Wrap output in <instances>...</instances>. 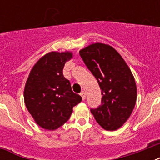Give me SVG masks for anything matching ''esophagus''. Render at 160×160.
I'll list each match as a JSON object with an SVG mask.
<instances>
[{
  "label": "esophagus",
  "instance_id": "1",
  "mask_svg": "<svg viewBox=\"0 0 160 160\" xmlns=\"http://www.w3.org/2000/svg\"><path fill=\"white\" fill-rule=\"evenodd\" d=\"M80 95H81V97H82L83 100H85V91H82V92L80 93Z\"/></svg>",
  "mask_w": 160,
  "mask_h": 160
}]
</instances>
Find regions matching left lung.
<instances>
[{
  "label": "left lung",
  "mask_w": 160,
  "mask_h": 160,
  "mask_svg": "<svg viewBox=\"0 0 160 160\" xmlns=\"http://www.w3.org/2000/svg\"><path fill=\"white\" fill-rule=\"evenodd\" d=\"M88 69L100 85L101 105L90 111L103 129H119L131 115L135 106L137 87L131 70L111 46L93 43L80 51Z\"/></svg>",
  "instance_id": "obj_1"
}]
</instances>
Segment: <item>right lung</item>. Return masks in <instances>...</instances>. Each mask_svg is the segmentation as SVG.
<instances>
[{"instance_id":"right-lung-1","label":"right lung","mask_w":160,"mask_h":160,"mask_svg":"<svg viewBox=\"0 0 160 160\" xmlns=\"http://www.w3.org/2000/svg\"><path fill=\"white\" fill-rule=\"evenodd\" d=\"M70 51H51L40 58L29 74L24 89L26 109L39 126L55 130L70 119L73 107L82 100L63 75Z\"/></svg>"}]
</instances>
